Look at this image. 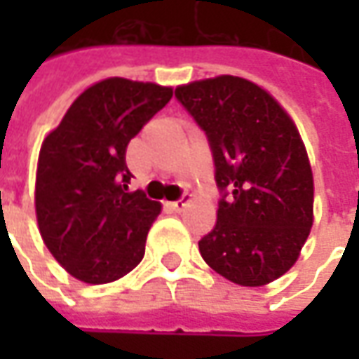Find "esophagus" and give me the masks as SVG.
Listing matches in <instances>:
<instances>
[{"mask_svg": "<svg viewBox=\"0 0 359 359\" xmlns=\"http://www.w3.org/2000/svg\"><path fill=\"white\" fill-rule=\"evenodd\" d=\"M187 203H188V198H180V200H177V202L169 203V208H171L172 211H177V213H180V211L187 208Z\"/></svg>", "mask_w": 359, "mask_h": 359, "instance_id": "1", "label": "esophagus"}]
</instances>
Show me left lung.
I'll return each mask as SVG.
<instances>
[{"label":"left lung","instance_id":"8db88e82","mask_svg":"<svg viewBox=\"0 0 359 359\" xmlns=\"http://www.w3.org/2000/svg\"><path fill=\"white\" fill-rule=\"evenodd\" d=\"M175 97L210 144L217 223L198 242L229 280L262 286L285 275L313 223V177L292 118L264 88L238 76L190 82Z\"/></svg>","mask_w":359,"mask_h":359}]
</instances>
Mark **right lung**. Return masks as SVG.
Masks as SVG:
<instances>
[{
	"label": "right lung",
	"mask_w": 359,
	"mask_h": 359,
	"mask_svg": "<svg viewBox=\"0 0 359 359\" xmlns=\"http://www.w3.org/2000/svg\"><path fill=\"white\" fill-rule=\"evenodd\" d=\"M172 97L151 82L107 79L84 90L43 140L36 217L46 246L73 277L103 285L140 264L161 205L128 192L126 146Z\"/></svg>",
	"instance_id": "obj_1"
}]
</instances>
